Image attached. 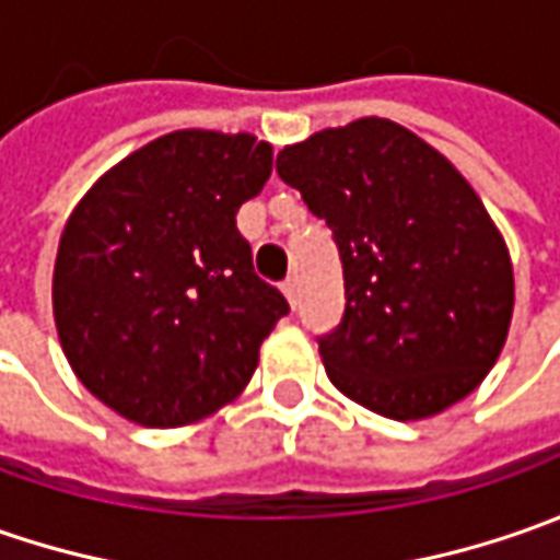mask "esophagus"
Listing matches in <instances>:
<instances>
[{"instance_id":"esophagus-1","label":"esophagus","mask_w":560,"mask_h":560,"mask_svg":"<svg viewBox=\"0 0 560 560\" xmlns=\"http://www.w3.org/2000/svg\"><path fill=\"white\" fill-rule=\"evenodd\" d=\"M283 295L290 299L292 308L299 305V280H295V277H287V280H283Z\"/></svg>"}]
</instances>
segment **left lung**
I'll return each instance as SVG.
<instances>
[{
	"instance_id": "left-lung-1",
	"label": "left lung",
	"mask_w": 560,
	"mask_h": 560,
	"mask_svg": "<svg viewBox=\"0 0 560 560\" xmlns=\"http://www.w3.org/2000/svg\"><path fill=\"white\" fill-rule=\"evenodd\" d=\"M277 174L339 248L346 312L317 336L336 389L393 420L474 393L505 346L514 273L455 164L393 120L361 118L287 145Z\"/></svg>"
}]
</instances>
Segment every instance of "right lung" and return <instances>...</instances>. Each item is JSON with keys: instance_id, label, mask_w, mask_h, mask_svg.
<instances>
[{"instance_id": "1", "label": "right lung", "mask_w": 560, "mask_h": 560, "mask_svg": "<svg viewBox=\"0 0 560 560\" xmlns=\"http://www.w3.org/2000/svg\"><path fill=\"white\" fill-rule=\"evenodd\" d=\"M270 162L248 133L177 130L112 167L68 218L55 327L80 383L120 418L184 427L246 389L290 314L236 230Z\"/></svg>"}]
</instances>
